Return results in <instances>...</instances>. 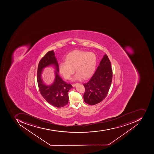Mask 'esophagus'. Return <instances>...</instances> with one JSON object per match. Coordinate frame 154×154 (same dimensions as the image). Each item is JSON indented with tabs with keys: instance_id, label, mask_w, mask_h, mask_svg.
Listing matches in <instances>:
<instances>
[{
	"instance_id": "34e87169",
	"label": "esophagus",
	"mask_w": 154,
	"mask_h": 154,
	"mask_svg": "<svg viewBox=\"0 0 154 154\" xmlns=\"http://www.w3.org/2000/svg\"><path fill=\"white\" fill-rule=\"evenodd\" d=\"M78 84V83L75 84H72V86L73 87H76V85H77Z\"/></svg>"
}]
</instances>
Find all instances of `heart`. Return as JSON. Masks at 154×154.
Masks as SVG:
<instances>
[{"label": "heart", "instance_id": "1", "mask_svg": "<svg viewBox=\"0 0 154 154\" xmlns=\"http://www.w3.org/2000/svg\"><path fill=\"white\" fill-rule=\"evenodd\" d=\"M65 62L59 65V71L66 79H69L75 72L77 73L72 81L88 78L94 73L97 63L96 55L93 52L75 50L69 53L65 58Z\"/></svg>", "mask_w": 154, "mask_h": 154}]
</instances>
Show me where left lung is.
<instances>
[{
    "instance_id": "1",
    "label": "left lung",
    "mask_w": 154,
    "mask_h": 154,
    "mask_svg": "<svg viewBox=\"0 0 154 154\" xmlns=\"http://www.w3.org/2000/svg\"><path fill=\"white\" fill-rule=\"evenodd\" d=\"M112 78L111 62L105 54L93 76L83 84L85 88L83 97L85 103L94 105L104 100L111 87Z\"/></svg>"
}]
</instances>
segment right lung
<instances>
[{
  "label": "right lung",
  "mask_w": 154,
  "mask_h": 154,
  "mask_svg": "<svg viewBox=\"0 0 154 154\" xmlns=\"http://www.w3.org/2000/svg\"><path fill=\"white\" fill-rule=\"evenodd\" d=\"M52 66L54 67V81L50 85H46L42 81L41 74L46 67ZM59 69L57 58L54 50L48 51L42 58L38 64L37 81L40 92L44 99L49 104L60 108L64 106L69 102L68 93L72 88L71 85L66 84L59 75Z\"/></svg>",
  "instance_id": "obj_1"
}]
</instances>
